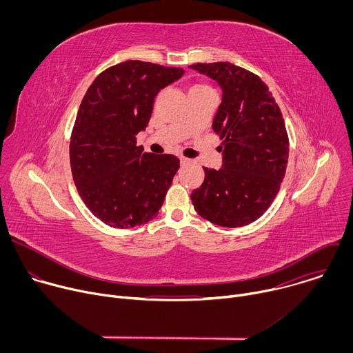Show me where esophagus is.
Listing matches in <instances>:
<instances>
[{
	"mask_svg": "<svg viewBox=\"0 0 353 353\" xmlns=\"http://www.w3.org/2000/svg\"><path fill=\"white\" fill-rule=\"evenodd\" d=\"M180 162H181V165H187V163L190 162V159H187V158L181 157V158H180Z\"/></svg>",
	"mask_w": 353,
	"mask_h": 353,
	"instance_id": "obj_1",
	"label": "esophagus"
}]
</instances>
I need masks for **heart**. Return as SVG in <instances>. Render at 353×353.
Wrapping results in <instances>:
<instances>
[{
	"label": "heart",
	"instance_id": "1",
	"mask_svg": "<svg viewBox=\"0 0 353 353\" xmlns=\"http://www.w3.org/2000/svg\"><path fill=\"white\" fill-rule=\"evenodd\" d=\"M190 92H214V90H212V88H211L210 85H207V83H196V85H194V86L191 88Z\"/></svg>",
	"mask_w": 353,
	"mask_h": 353
}]
</instances>
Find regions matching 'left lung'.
Segmentation results:
<instances>
[{
  "instance_id": "8db88e82",
  "label": "left lung",
  "mask_w": 353,
  "mask_h": 353,
  "mask_svg": "<svg viewBox=\"0 0 353 353\" xmlns=\"http://www.w3.org/2000/svg\"><path fill=\"white\" fill-rule=\"evenodd\" d=\"M190 68L223 92L212 124L223 165L204 168V183L191 192L194 210L218 226H245L270 208L285 177L289 138L281 109L261 78L241 67L221 61Z\"/></svg>"
}]
</instances>
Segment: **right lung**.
I'll return each instance as SVG.
<instances>
[{
	"mask_svg": "<svg viewBox=\"0 0 353 353\" xmlns=\"http://www.w3.org/2000/svg\"><path fill=\"white\" fill-rule=\"evenodd\" d=\"M183 68L130 60L100 72L86 90L71 132L70 163L77 190L103 223L127 229L152 221L180 161L137 146L161 89Z\"/></svg>",
	"mask_w": 353,
	"mask_h": 353,
	"instance_id": "right-lung-1",
	"label": "right lung"
}]
</instances>
